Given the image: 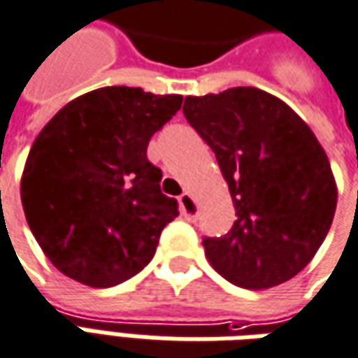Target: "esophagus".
I'll return each instance as SVG.
<instances>
[{
    "label": "esophagus",
    "mask_w": 358,
    "mask_h": 358,
    "mask_svg": "<svg viewBox=\"0 0 358 358\" xmlns=\"http://www.w3.org/2000/svg\"><path fill=\"white\" fill-rule=\"evenodd\" d=\"M180 211L184 215L186 221H196L197 215H199V207H197V201L189 194H182L180 196Z\"/></svg>",
    "instance_id": "34e87169"
}]
</instances>
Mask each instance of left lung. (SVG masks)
Masks as SVG:
<instances>
[{"label":"left lung","mask_w":358,"mask_h":358,"mask_svg":"<svg viewBox=\"0 0 358 358\" xmlns=\"http://www.w3.org/2000/svg\"><path fill=\"white\" fill-rule=\"evenodd\" d=\"M182 112L213 149L236 209L231 231L203 238L209 264L244 289L289 281L316 256L336 215L324 147L289 104L256 87L186 96Z\"/></svg>","instance_id":"left-lung-1"}]
</instances>
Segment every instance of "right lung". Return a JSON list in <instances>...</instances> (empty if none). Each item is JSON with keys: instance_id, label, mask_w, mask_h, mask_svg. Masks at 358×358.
<instances>
[{"instance_id": "1", "label": "right lung", "mask_w": 358, "mask_h": 358, "mask_svg": "<svg viewBox=\"0 0 358 358\" xmlns=\"http://www.w3.org/2000/svg\"><path fill=\"white\" fill-rule=\"evenodd\" d=\"M182 106L180 94L102 87L77 96L32 143L21 178L24 217L67 277L106 289L139 273L178 217L147 145Z\"/></svg>"}]
</instances>
